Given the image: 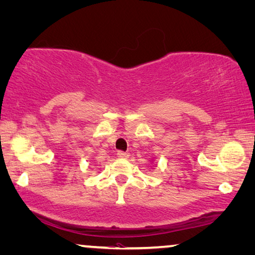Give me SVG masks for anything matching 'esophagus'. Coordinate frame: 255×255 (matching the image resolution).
I'll list each match as a JSON object with an SVG mask.
<instances>
[{
	"mask_svg": "<svg viewBox=\"0 0 255 255\" xmlns=\"http://www.w3.org/2000/svg\"><path fill=\"white\" fill-rule=\"evenodd\" d=\"M117 157H120V158H128L130 157V155H128V152H124V151H119L117 152Z\"/></svg>",
	"mask_w": 255,
	"mask_h": 255,
	"instance_id": "1",
	"label": "esophagus"
}]
</instances>
